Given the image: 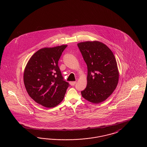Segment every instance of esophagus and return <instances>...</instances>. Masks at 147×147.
<instances>
[{"label":"esophagus","mask_w":147,"mask_h":147,"mask_svg":"<svg viewBox=\"0 0 147 147\" xmlns=\"http://www.w3.org/2000/svg\"><path fill=\"white\" fill-rule=\"evenodd\" d=\"M76 83H77V82H70V85H74L75 84H76Z\"/></svg>","instance_id":"obj_1"}]
</instances>
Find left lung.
<instances>
[{
    "label": "left lung",
    "instance_id": "obj_1",
    "mask_svg": "<svg viewBox=\"0 0 147 147\" xmlns=\"http://www.w3.org/2000/svg\"><path fill=\"white\" fill-rule=\"evenodd\" d=\"M77 45L88 67L87 85L82 95L93 104L101 103L112 94L119 83L116 58L111 50L100 41Z\"/></svg>",
    "mask_w": 147,
    "mask_h": 147
}]
</instances>
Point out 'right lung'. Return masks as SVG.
<instances>
[{
	"mask_svg": "<svg viewBox=\"0 0 147 147\" xmlns=\"http://www.w3.org/2000/svg\"><path fill=\"white\" fill-rule=\"evenodd\" d=\"M67 45L45 47L28 60L24 72V83L29 96L47 108L54 107L64 98L69 84L63 80L58 65Z\"/></svg>",
	"mask_w": 147,
	"mask_h": 147,
	"instance_id": "right-lung-1",
	"label": "right lung"
}]
</instances>
